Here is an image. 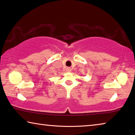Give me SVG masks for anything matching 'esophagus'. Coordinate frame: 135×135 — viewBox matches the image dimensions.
I'll list each match as a JSON object with an SVG mask.
<instances>
[{
    "label": "esophagus",
    "instance_id": "esophagus-1",
    "mask_svg": "<svg viewBox=\"0 0 135 135\" xmlns=\"http://www.w3.org/2000/svg\"><path fill=\"white\" fill-rule=\"evenodd\" d=\"M66 70H67L68 72H70V71H71V68L70 67H67V69H66Z\"/></svg>",
    "mask_w": 135,
    "mask_h": 135
}]
</instances>
